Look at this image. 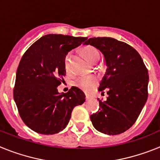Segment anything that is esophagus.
<instances>
[{
	"label": "esophagus",
	"mask_w": 160,
	"mask_h": 160,
	"mask_svg": "<svg viewBox=\"0 0 160 160\" xmlns=\"http://www.w3.org/2000/svg\"><path fill=\"white\" fill-rule=\"evenodd\" d=\"M86 99H87V101H90V100L91 99V98H90V96L87 95V97H86Z\"/></svg>",
	"instance_id": "esophagus-1"
}]
</instances>
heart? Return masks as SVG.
I'll list each match as a JSON object with an SVG mask.
<instances>
[{
  "mask_svg": "<svg viewBox=\"0 0 160 160\" xmlns=\"http://www.w3.org/2000/svg\"><path fill=\"white\" fill-rule=\"evenodd\" d=\"M82 53L85 56V58L89 61L90 62L94 63L96 62L98 59H99V53L97 50L96 48L91 46H85L82 49ZM71 53H68L66 54V58H65V66L66 69H68L69 65H68V62H69V58L70 57ZM98 79L96 76H89V77H81L77 79V81L75 82V85L78 87L82 89V90L86 91V92H89L92 90L93 88L97 86Z\"/></svg>",
  "mask_w": 160,
  "mask_h": 160,
  "instance_id": "b5f03b06",
  "label": "heart"
}]
</instances>
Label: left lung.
Here are the masks:
<instances>
[{"label": "left lung", "instance_id": "obj_1", "mask_svg": "<svg viewBox=\"0 0 160 160\" xmlns=\"http://www.w3.org/2000/svg\"><path fill=\"white\" fill-rule=\"evenodd\" d=\"M90 45L104 55L107 71L99 91L107 90L108 97L99 100V110L90 115L97 131L107 135H119L135 122L148 96L149 76L139 53L132 46L112 38H89Z\"/></svg>", "mask_w": 160, "mask_h": 160}]
</instances>
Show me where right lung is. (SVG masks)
<instances>
[{
  "label": "right lung",
  "instance_id": "right-lung-1",
  "mask_svg": "<svg viewBox=\"0 0 160 160\" xmlns=\"http://www.w3.org/2000/svg\"><path fill=\"white\" fill-rule=\"evenodd\" d=\"M87 38L62 34L42 37L25 51L17 70L13 98L22 121L33 131L53 135L66 128L73 109L86 100L73 87L59 94L66 75L65 58Z\"/></svg>",
  "mask_w": 160,
  "mask_h": 160
}]
</instances>
